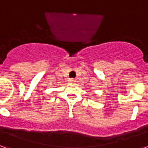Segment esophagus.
<instances>
[{
  "label": "esophagus",
  "instance_id": "esophagus-1",
  "mask_svg": "<svg viewBox=\"0 0 148 148\" xmlns=\"http://www.w3.org/2000/svg\"><path fill=\"white\" fill-rule=\"evenodd\" d=\"M69 82H75V79H74V78H71V79H69Z\"/></svg>",
  "mask_w": 148,
  "mask_h": 148
}]
</instances>
